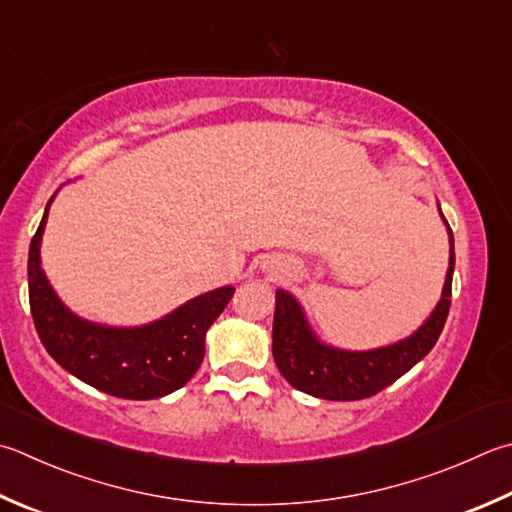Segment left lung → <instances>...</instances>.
<instances>
[{
	"instance_id": "obj_1",
	"label": "left lung",
	"mask_w": 512,
	"mask_h": 512,
	"mask_svg": "<svg viewBox=\"0 0 512 512\" xmlns=\"http://www.w3.org/2000/svg\"><path fill=\"white\" fill-rule=\"evenodd\" d=\"M452 272L455 238L450 231V267L435 312L406 341L370 352H345L318 343L307 327L301 305L294 296L278 289L272 327V352L278 370L296 390L318 399L359 401L385 390L435 347L450 310Z\"/></svg>"
}]
</instances>
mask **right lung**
Wrapping results in <instances>:
<instances>
[{
  "mask_svg": "<svg viewBox=\"0 0 512 512\" xmlns=\"http://www.w3.org/2000/svg\"><path fill=\"white\" fill-rule=\"evenodd\" d=\"M46 214L48 205L28 249V301L46 352L66 372L111 397L147 401L182 388L205 359V334L231 301L234 287L196 296L142 327L124 330L82 321L60 303L40 267Z\"/></svg>",
  "mask_w": 512,
  "mask_h": 512,
  "instance_id": "1",
  "label": "right lung"
}]
</instances>
